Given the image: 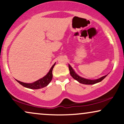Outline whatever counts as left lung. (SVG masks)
I'll use <instances>...</instances> for the list:
<instances>
[{"mask_svg": "<svg viewBox=\"0 0 124 124\" xmlns=\"http://www.w3.org/2000/svg\"><path fill=\"white\" fill-rule=\"evenodd\" d=\"M69 71H70V74L71 76H72L74 79H75V80H76L78 82H79V83L84 84V85H94V84L97 83H99V82H100L101 81L103 80V79L107 76V75L106 76H104L103 77H101V78H99V79H95V80H91V79H85V78H82V77L79 76V75L75 72V70L72 69V68L71 67V66L69 64Z\"/></svg>", "mask_w": 124, "mask_h": 124, "instance_id": "8db88e82", "label": "left lung"}]
</instances>
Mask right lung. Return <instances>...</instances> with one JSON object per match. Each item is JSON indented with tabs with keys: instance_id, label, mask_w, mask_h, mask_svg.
Masks as SVG:
<instances>
[{
	"instance_id": "add662e5",
	"label": "right lung",
	"mask_w": 124,
	"mask_h": 124,
	"mask_svg": "<svg viewBox=\"0 0 124 124\" xmlns=\"http://www.w3.org/2000/svg\"><path fill=\"white\" fill-rule=\"evenodd\" d=\"M55 63L52 65V66L51 67L49 72L45 76L41 78V79H39V80H37L36 82H34L31 83H26L16 80L17 82L20 84L21 85H22L23 86L31 89H41V88H43L44 87H46V86H48V84L50 83L51 81L52 80V70H53V68L54 66H55Z\"/></svg>"
}]
</instances>
